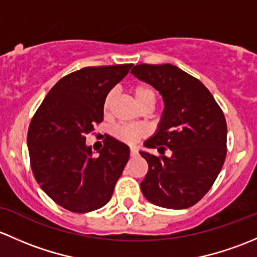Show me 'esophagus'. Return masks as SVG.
Masks as SVG:
<instances>
[{
	"instance_id": "1",
	"label": "esophagus",
	"mask_w": 257,
	"mask_h": 257,
	"mask_svg": "<svg viewBox=\"0 0 257 257\" xmlns=\"http://www.w3.org/2000/svg\"><path fill=\"white\" fill-rule=\"evenodd\" d=\"M130 156L131 157H135V156H137V150L135 147H131L130 148Z\"/></svg>"
}]
</instances>
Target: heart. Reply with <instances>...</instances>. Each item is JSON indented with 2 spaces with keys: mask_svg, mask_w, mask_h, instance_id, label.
<instances>
[{
  "mask_svg": "<svg viewBox=\"0 0 257 257\" xmlns=\"http://www.w3.org/2000/svg\"><path fill=\"white\" fill-rule=\"evenodd\" d=\"M134 95L136 101L140 106L146 104L148 101L155 102L156 94L153 89L148 85H137L134 88ZM116 99V90H110L104 99V112L107 113L112 106L113 101ZM146 128L140 125H117L112 128V136L117 141L126 145H135L146 136Z\"/></svg>",
  "mask_w": 257,
  "mask_h": 257,
  "instance_id": "b5f03b06",
  "label": "heart"
}]
</instances>
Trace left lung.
<instances>
[{
	"mask_svg": "<svg viewBox=\"0 0 257 257\" xmlns=\"http://www.w3.org/2000/svg\"><path fill=\"white\" fill-rule=\"evenodd\" d=\"M131 73L165 101L157 134L145 142L162 156L140 152L148 163L142 193L158 207H192L207 194L225 161V116L204 84L176 65L140 64ZM168 148L169 158L164 156Z\"/></svg>",
	"mask_w": 257,
	"mask_h": 257,
	"instance_id": "left-lung-1",
	"label": "left lung"
}]
</instances>
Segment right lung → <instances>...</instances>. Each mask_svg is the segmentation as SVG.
Returning a JSON list of instances; mask_svg holds the SVG:
<instances>
[{
  "mask_svg": "<svg viewBox=\"0 0 257 257\" xmlns=\"http://www.w3.org/2000/svg\"><path fill=\"white\" fill-rule=\"evenodd\" d=\"M132 64L86 67L60 79L44 97L28 128L34 178L53 202L73 213L104 207L130 157L128 147L107 137L94 157L86 136L104 120V99Z\"/></svg>",
  "mask_w": 257,
  "mask_h": 257,
  "instance_id": "1",
  "label": "right lung"
}]
</instances>
